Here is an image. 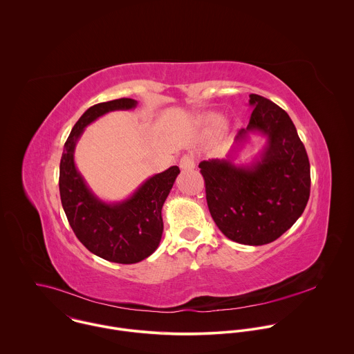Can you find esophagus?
Masks as SVG:
<instances>
[{
	"label": "esophagus",
	"mask_w": 354,
	"mask_h": 354,
	"mask_svg": "<svg viewBox=\"0 0 354 354\" xmlns=\"http://www.w3.org/2000/svg\"><path fill=\"white\" fill-rule=\"evenodd\" d=\"M180 167L183 170H192V169H195V159H194V156L189 155V153L184 155L180 159Z\"/></svg>",
	"instance_id": "34e87169"
}]
</instances>
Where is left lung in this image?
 Segmentation results:
<instances>
[{
    "label": "left lung",
    "instance_id": "1",
    "mask_svg": "<svg viewBox=\"0 0 354 354\" xmlns=\"http://www.w3.org/2000/svg\"><path fill=\"white\" fill-rule=\"evenodd\" d=\"M250 124L226 158L199 163L209 214L232 241L264 245L275 241L301 216L309 199L310 169L289 114L274 102L251 94ZM252 136L265 145L250 162L236 164Z\"/></svg>",
    "mask_w": 354,
    "mask_h": 354
}]
</instances>
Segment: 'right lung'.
Listing matches in <instances>:
<instances>
[{
    "instance_id": "add662e5",
    "label": "right lung",
    "mask_w": 354,
    "mask_h": 354,
    "mask_svg": "<svg viewBox=\"0 0 354 354\" xmlns=\"http://www.w3.org/2000/svg\"><path fill=\"white\" fill-rule=\"evenodd\" d=\"M138 101L121 98L87 109L71 131L59 162V196L68 222L90 252L104 260L133 264L158 248L162 232V207L180 174L178 166L153 174L120 202H104L87 184L75 163V150L84 129L115 110H132Z\"/></svg>"
}]
</instances>
